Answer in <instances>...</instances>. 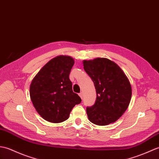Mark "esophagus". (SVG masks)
I'll return each mask as SVG.
<instances>
[{"instance_id":"34e87169","label":"esophagus","mask_w":159,"mask_h":159,"mask_svg":"<svg viewBox=\"0 0 159 159\" xmlns=\"http://www.w3.org/2000/svg\"><path fill=\"white\" fill-rule=\"evenodd\" d=\"M79 96H80V98L82 99V98H83V93H80L79 94Z\"/></svg>"}]
</instances>
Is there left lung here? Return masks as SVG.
I'll list each match as a JSON object with an SVG mask.
<instances>
[{
  "label": "left lung",
  "instance_id": "1",
  "mask_svg": "<svg viewBox=\"0 0 159 159\" xmlns=\"http://www.w3.org/2000/svg\"><path fill=\"white\" fill-rule=\"evenodd\" d=\"M83 64L97 92L94 104L86 108L89 120L99 126L116 122L126 110L131 98L127 77L116 63L107 58L84 61Z\"/></svg>",
  "mask_w": 159,
  "mask_h": 159
}]
</instances>
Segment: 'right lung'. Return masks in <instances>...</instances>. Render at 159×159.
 Instances as JSON below:
<instances>
[{"instance_id": "1", "label": "right lung", "mask_w": 159, "mask_h": 159, "mask_svg": "<svg viewBox=\"0 0 159 159\" xmlns=\"http://www.w3.org/2000/svg\"><path fill=\"white\" fill-rule=\"evenodd\" d=\"M74 62L70 56H56L43 66L32 81L30 99L45 120L53 123L65 121L73 107L82 101L73 92L69 80Z\"/></svg>"}]
</instances>
